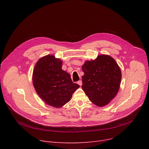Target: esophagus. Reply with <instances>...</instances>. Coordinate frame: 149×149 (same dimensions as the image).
<instances>
[{"label":"esophagus","instance_id":"34e87169","mask_svg":"<svg viewBox=\"0 0 149 149\" xmlns=\"http://www.w3.org/2000/svg\"><path fill=\"white\" fill-rule=\"evenodd\" d=\"M77 83H78V84H79V85L80 86H81L82 85V81H81V80H79V81H78V82H77Z\"/></svg>","mask_w":149,"mask_h":149}]
</instances>
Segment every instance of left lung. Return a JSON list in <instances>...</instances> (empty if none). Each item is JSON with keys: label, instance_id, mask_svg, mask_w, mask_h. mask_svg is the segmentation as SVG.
Returning a JSON list of instances; mask_svg holds the SVG:
<instances>
[{"label": "left lung", "instance_id": "1", "mask_svg": "<svg viewBox=\"0 0 149 149\" xmlns=\"http://www.w3.org/2000/svg\"><path fill=\"white\" fill-rule=\"evenodd\" d=\"M81 88L89 100L99 107L108 104L118 93L121 71L116 61L109 55H100L86 61L82 66Z\"/></svg>", "mask_w": 149, "mask_h": 149}]
</instances>
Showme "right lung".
I'll return each mask as SVG.
<instances>
[{"label": "right lung", "mask_w": 149, "mask_h": 149, "mask_svg": "<svg viewBox=\"0 0 149 149\" xmlns=\"http://www.w3.org/2000/svg\"><path fill=\"white\" fill-rule=\"evenodd\" d=\"M61 68L62 61L49 54L37 61L33 73V83L38 95L46 104L56 108L68 103L80 87Z\"/></svg>", "instance_id": "right-lung-1"}]
</instances>
